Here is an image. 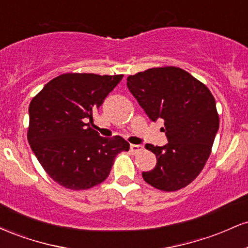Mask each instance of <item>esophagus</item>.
Instances as JSON below:
<instances>
[{
    "instance_id": "esophagus-1",
    "label": "esophagus",
    "mask_w": 248,
    "mask_h": 248,
    "mask_svg": "<svg viewBox=\"0 0 248 248\" xmlns=\"http://www.w3.org/2000/svg\"><path fill=\"white\" fill-rule=\"evenodd\" d=\"M130 150H132L133 153H140L143 150V147L140 146V144H130Z\"/></svg>"
}]
</instances>
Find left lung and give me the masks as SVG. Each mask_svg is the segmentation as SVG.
<instances>
[{"instance_id":"obj_1","label":"left lung","mask_w":248,"mask_h":248,"mask_svg":"<svg viewBox=\"0 0 248 248\" xmlns=\"http://www.w3.org/2000/svg\"><path fill=\"white\" fill-rule=\"evenodd\" d=\"M127 86L147 115L168 138L163 147L147 143L157 162L142 172L148 184L162 191L183 189L201 173L211 154L219 128L212 93L203 82L176 66L148 69L129 76Z\"/></svg>"}]
</instances>
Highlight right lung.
<instances>
[{
  "label": "right lung",
  "instance_id": "obj_1",
  "mask_svg": "<svg viewBox=\"0 0 248 248\" xmlns=\"http://www.w3.org/2000/svg\"><path fill=\"white\" fill-rule=\"evenodd\" d=\"M124 75L64 73L43 87L29 106L28 141L43 169L59 186L86 190L109 175L129 143L121 136L101 138L91 127L93 113Z\"/></svg>",
  "mask_w": 248,
  "mask_h": 248
}]
</instances>
